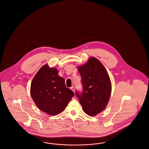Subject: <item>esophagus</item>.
Listing matches in <instances>:
<instances>
[{
    "instance_id": "1",
    "label": "esophagus",
    "mask_w": 149,
    "mask_h": 149,
    "mask_svg": "<svg viewBox=\"0 0 149 149\" xmlns=\"http://www.w3.org/2000/svg\"><path fill=\"white\" fill-rule=\"evenodd\" d=\"M71 90L72 91H73L74 93L75 92V90H74V87H71Z\"/></svg>"
}]
</instances>
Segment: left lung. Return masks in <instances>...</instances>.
Wrapping results in <instances>:
<instances>
[{
  "label": "left lung",
  "mask_w": 149,
  "mask_h": 149,
  "mask_svg": "<svg viewBox=\"0 0 149 149\" xmlns=\"http://www.w3.org/2000/svg\"><path fill=\"white\" fill-rule=\"evenodd\" d=\"M77 67L84 91L82 94L77 92L76 96L84 112L96 116L104 110L110 100L112 86L109 75L104 65L94 57Z\"/></svg>",
  "instance_id": "8db88e82"
}]
</instances>
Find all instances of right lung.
Returning <instances> with one entry per match:
<instances>
[{"instance_id": "add662e5", "label": "right lung", "mask_w": 149, "mask_h": 149, "mask_svg": "<svg viewBox=\"0 0 149 149\" xmlns=\"http://www.w3.org/2000/svg\"><path fill=\"white\" fill-rule=\"evenodd\" d=\"M30 92L39 110L51 116L63 111L74 96L66 87L65 79L58 76V70L48 64L43 65L33 78Z\"/></svg>"}]
</instances>
